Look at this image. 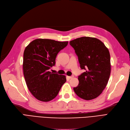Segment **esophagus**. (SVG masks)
I'll return each instance as SVG.
<instances>
[{
    "mask_svg": "<svg viewBox=\"0 0 130 130\" xmlns=\"http://www.w3.org/2000/svg\"><path fill=\"white\" fill-rule=\"evenodd\" d=\"M73 77V76H66L67 79H70L71 78H72Z\"/></svg>",
    "mask_w": 130,
    "mask_h": 130,
    "instance_id": "obj_1",
    "label": "esophagus"
}]
</instances>
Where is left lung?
Instances as JSON below:
<instances>
[{
	"mask_svg": "<svg viewBox=\"0 0 130 130\" xmlns=\"http://www.w3.org/2000/svg\"><path fill=\"white\" fill-rule=\"evenodd\" d=\"M78 57L80 66L86 71L78 76L79 85L73 89L86 100H93L102 93L111 72L108 48L98 38L82 37L70 42Z\"/></svg>",
	"mask_w": 130,
	"mask_h": 130,
	"instance_id": "8db88e82",
	"label": "left lung"
}]
</instances>
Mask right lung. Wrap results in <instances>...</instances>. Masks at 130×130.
I'll return each instance as SVG.
<instances>
[{
    "label": "right lung",
    "instance_id": "1",
    "mask_svg": "<svg viewBox=\"0 0 130 130\" xmlns=\"http://www.w3.org/2000/svg\"><path fill=\"white\" fill-rule=\"evenodd\" d=\"M68 44L38 38L32 41L23 53V74L28 88L32 95L43 102L55 99L66 81V76L52 73L49 70L55 66L58 52Z\"/></svg>",
    "mask_w": 130,
    "mask_h": 130
}]
</instances>
